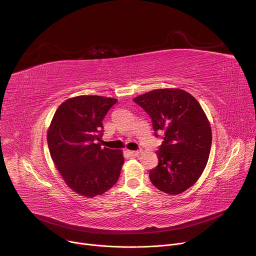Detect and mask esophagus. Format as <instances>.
Listing matches in <instances>:
<instances>
[{
  "label": "esophagus",
  "mask_w": 256,
  "mask_h": 256,
  "mask_svg": "<svg viewBox=\"0 0 256 256\" xmlns=\"http://www.w3.org/2000/svg\"><path fill=\"white\" fill-rule=\"evenodd\" d=\"M128 154L130 156H137L141 154V150H128Z\"/></svg>",
  "instance_id": "1"
}]
</instances>
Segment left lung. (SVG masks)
I'll list each match as a JSON object with an SVG mask.
<instances>
[{
  "label": "left lung",
  "instance_id": "left-lung-1",
  "mask_svg": "<svg viewBox=\"0 0 256 256\" xmlns=\"http://www.w3.org/2000/svg\"><path fill=\"white\" fill-rule=\"evenodd\" d=\"M132 100L150 116L154 132H164L150 182L169 195L184 192L199 180L210 156L212 128L204 109L178 88L152 90Z\"/></svg>",
  "mask_w": 256,
  "mask_h": 256
}]
</instances>
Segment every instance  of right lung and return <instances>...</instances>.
Instances as JSON below:
<instances>
[{
	"instance_id": "1",
	"label": "right lung",
	"mask_w": 256,
	"mask_h": 256,
	"mask_svg": "<svg viewBox=\"0 0 256 256\" xmlns=\"http://www.w3.org/2000/svg\"><path fill=\"white\" fill-rule=\"evenodd\" d=\"M116 98L80 96L63 102L48 130L54 164L70 189L88 198L117 182L124 163L122 150L102 148V119Z\"/></svg>"
}]
</instances>
